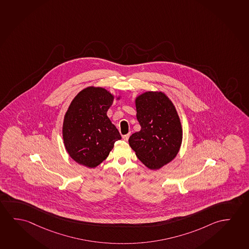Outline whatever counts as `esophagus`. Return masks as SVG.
Segmentation results:
<instances>
[{
  "instance_id": "1",
  "label": "esophagus",
  "mask_w": 249,
  "mask_h": 249,
  "mask_svg": "<svg viewBox=\"0 0 249 249\" xmlns=\"http://www.w3.org/2000/svg\"><path fill=\"white\" fill-rule=\"evenodd\" d=\"M129 138H130V134L124 135V136H123V139H124V141H128Z\"/></svg>"
}]
</instances>
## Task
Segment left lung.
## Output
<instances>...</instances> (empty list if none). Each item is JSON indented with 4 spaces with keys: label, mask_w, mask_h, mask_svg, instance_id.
I'll return each instance as SVG.
<instances>
[{
    "label": "left lung",
    "mask_w": 249,
    "mask_h": 249,
    "mask_svg": "<svg viewBox=\"0 0 249 249\" xmlns=\"http://www.w3.org/2000/svg\"><path fill=\"white\" fill-rule=\"evenodd\" d=\"M141 130L129 138L138 159L150 170H158L177 157L182 129L176 107L162 91H145L135 100Z\"/></svg>",
    "instance_id": "left-lung-1"
}]
</instances>
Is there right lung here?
Returning <instances> with one entry per match:
<instances>
[{
  "label": "right lung",
  "instance_id": "obj_1",
  "mask_svg": "<svg viewBox=\"0 0 249 249\" xmlns=\"http://www.w3.org/2000/svg\"><path fill=\"white\" fill-rule=\"evenodd\" d=\"M119 99V97L117 98ZM114 95L102 87H89L72 99L64 117V144L76 162L95 168L107 159L119 130L107 117Z\"/></svg>",
  "mask_w": 249,
  "mask_h": 249
}]
</instances>
